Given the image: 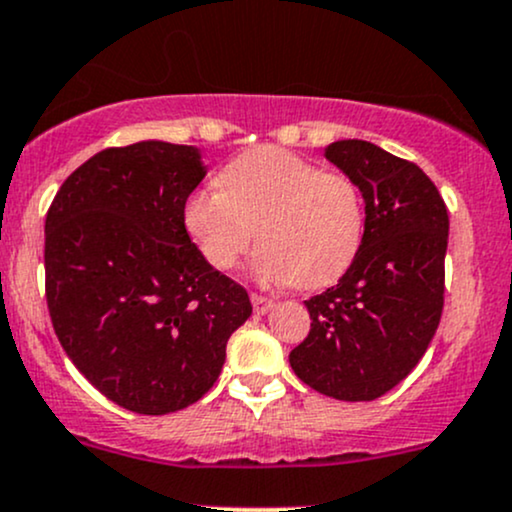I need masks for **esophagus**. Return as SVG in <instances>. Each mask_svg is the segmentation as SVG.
Listing matches in <instances>:
<instances>
[{
	"label": "esophagus",
	"mask_w": 512,
	"mask_h": 512,
	"mask_svg": "<svg viewBox=\"0 0 512 512\" xmlns=\"http://www.w3.org/2000/svg\"><path fill=\"white\" fill-rule=\"evenodd\" d=\"M251 304H254V312L256 314H266L268 309L273 307V300H271V297L258 295V292H254V295H251Z\"/></svg>",
	"instance_id": "34e87169"
}]
</instances>
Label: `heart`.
Returning a JSON list of instances; mask_svg holds the SVG:
<instances>
[{
	"label": "heart",
	"mask_w": 512,
	"mask_h": 512,
	"mask_svg": "<svg viewBox=\"0 0 512 512\" xmlns=\"http://www.w3.org/2000/svg\"><path fill=\"white\" fill-rule=\"evenodd\" d=\"M222 191H195L183 220L205 261L232 271L254 256L261 283L324 287L353 266L365 239L363 191L350 176L280 147L239 154L220 174Z\"/></svg>",
	"instance_id": "1"
}]
</instances>
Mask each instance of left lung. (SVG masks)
<instances>
[{"label":"left lung","mask_w":512,"mask_h":512,"mask_svg":"<svg viewBox=\"0 0 512 512\" xmlns=\"http://www.w3.org/2000/svg\"><path fill=\"white\" fill-rule=\"evenodd\" d=\"M326 159L363 191L365 239L338 285L304 300L312 324L290 365L314 392L372 401L409 377L438 331L450 217L421 166L372 142H333Z\"/></svg>","instance_id":"left-lung-1"}]
</instances>
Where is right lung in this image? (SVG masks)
I'll list each match as a JSON object with an SVG mask.
<instances>
[{"label":"right lung","mask_w":512,"mask_h":512,"mask_svg":"<svg viewBox=\"0 0 512 512\" xmlns=\"http://www.w3.org/2000/svg\"><path fill=\"white\" fill-rule=\"evenodd\" d=\"M205 176L195 147H108L45 215V300L62 348L123 409L164 416L220 377L249 292L210 266L183 220Z\"/></svg>","instance_id":"right-lung-1"}]
</instances>
